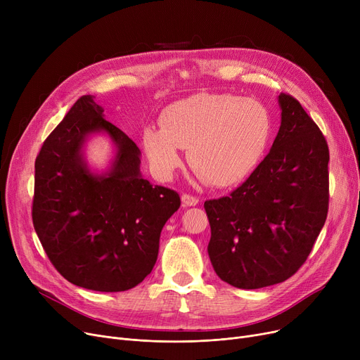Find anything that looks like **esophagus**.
<instances>
[{"instance_id": "1", "label": "esophagus", "mask_w": 360, "mask_h": 360, "mask_svg": "<svg viewBox=\"0 0 360 360\" xmlns=\"http://www.w3.org/2000/svg\"><path fill=\"white\" fill-rule=\"evenodd\" d=\"M181 200H182V205H184V207L197 205L198 201H200L197 197H194V195H191V194H182Z\"/></svg>"}]
</instances>
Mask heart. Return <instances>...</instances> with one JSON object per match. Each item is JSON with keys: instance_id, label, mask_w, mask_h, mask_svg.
I'll use <instances>...</instances> for the list:
<instances>
[{"instance_id": "heart-1", "label": "heart", "mask_w": 360, "mask_h": 360, "mask_svg": "<svg viewBox=\"0 0 360 360\" xmlns=\"http://www.w3.org/2000/svg\"><path fill=\"white\" fill-rule=\"evenodd\" d=\"M271 118L255 99L201 93L170 105L162 124L146 125L143 147L151 170L169 179L184 162L212 185H232L247 176L267 147Z\"/></svg>"}]
</instances>
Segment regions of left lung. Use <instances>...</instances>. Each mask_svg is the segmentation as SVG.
Segmentation results:
<instances>
[{"label": "left lung", "mask_w": 360, "mask_h": 360, "mask_svg": "<svg viewBox=\"0 0 360 360\" xmlns=\"http://www.w3.org/2000/svg\"><path fill=\"white\" fill-rule=\"evenodd\" d=\"M270 153L229 195L204 202L216 274L239 289L292 277L312 251L328 213V146L290 94Z\"/></svg>", "instance_id": "1"}]
</instances>
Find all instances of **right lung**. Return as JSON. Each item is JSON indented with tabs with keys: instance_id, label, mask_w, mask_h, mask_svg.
Masks as SVG:
<instances>
[{
	"instance_id": "add662e5",
	"label": "right lung",
	"mask_w": 360,
	"mask_h": 360,
	"mask_svg": "<svg viewBox=\"0 0 360 360\" xmlns=\"http://www.w3.org/2000/svg\"><path fill=\"white\" fill-rule=\"evenodd\" d=\"M93 134H106L116 147L102 174L84 158ZM140 155L89 94L72 105L37 155L33 226L53 267L72 285L124 292L153 270L160 232L181 198L143 178Z\"/></svg>"
}]
</instances>
